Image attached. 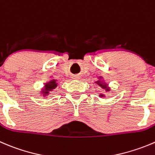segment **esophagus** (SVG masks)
I'll return each instance as SVG.
<instances>
[{"mask_svg":"<svg viewBox=\"0 0 155 155\" xmlns=\"http://www.w3.org/2000/svg\"><path fill=\"white\" fill-rule=\"evenodd\" d=\"M80 75L79 74H75L73 76V79H75V80H78V79H80Z\"/></svg>","mask_w":155,"mask_h":155,"instance_id":"1","label":"esophagus"}]
</instances>
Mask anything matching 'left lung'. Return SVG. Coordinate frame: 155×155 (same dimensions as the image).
Returning <instances> with one entry per match:
<instances>
[{
  "label": "left lung",
  "mask_w": 155,
  "mask_h": 155,
  "mask_svg": "<svg viewBox=\"0 0 155 155\" xmlns=\"http://www.w3.org/2000/svg\"><path fill=\"white\" fill-rule=\"evenodd\" d=\"M94 83L97 84V85H98V86H100L101 88L104 89L105 91H107H107H110V87H108L107 84L105 83L104 81L103 80V78H102V76H99L98 80H97L96 82H94ZM99 97H105V95H104V94H99Z\"/></svg>",
  "instance_id": "left-lung-1"
}]
</instances>
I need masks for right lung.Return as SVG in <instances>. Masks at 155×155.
<instances>
[{
    "label": "right lung",
    "instance_id": "add662e5",
    "mask_svg": "<svg viewBox=\"0 0 155 155\" xmlns=\"http://www.w3.org/2000/svg\"><path fill=\"white\" fill-rule=\"evenodd\" d=\"M57 82H58L57 79H52L51 80H49L48 82L45 83L44 88L41 91V94H42L43 97H46L48 95L51 91H52L58 87V83Z\"/></svg>",
    "mask_w": 155,
    "mask_h": 155
}]
</instances>
